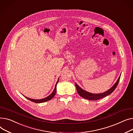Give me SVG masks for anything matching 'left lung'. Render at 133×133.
<instances>
[{
	"label": "left lung",
	"instance_id": "8db88e82",
	"mask_svg": "<svg viewBox=\"0 0 133 133\" xmlns=\"http://www.w3.org/2000/svg\"><path fill=\"white\" fill-rule=\"evenodd\" d=\"M120 76L119 77L118 81H116V82L115 83V84L110 89H109L108 90H107V91H106L103 93H100V94H93V93H91L88 92L86 91H84V90L81 89L76 83H75V85H76L77 92L79 95L80 96H81L82 97H83L85 99H87L88 100H97L103 98L109 95H110L111 93H112L114 91V90L116 89L117 85H118V83L120 81Z\"/></svg>",
	"mask_w": 133,
	"mask_h": 133
}]
</instances>
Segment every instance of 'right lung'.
<instances>
[{"label": "right lung", "instance_id": "1", "mask_svg": "<svg viewBox=\"0 0 133 133\" xmlns=\"http://www.w3.org/2000/svg\"><path fill=\"white\" fill-rule=\"evenodd\" d=\"M58 81H59V78H58V81H57V83H56V84L55 87V89H54V91L52 92V93H51V94L50 95H49L48 97H46V98H44V99H39V100L30 99V98H27V97H26V98L27 99H28V100H30L31 101H33V102L35 103H44V102H45V101H49V100H51V99L54 97V96L55 95V94H56V85H57V83L58 82Z\"/></svg>", "mask_w": 133, "mask_h": 133}]
</instances>
